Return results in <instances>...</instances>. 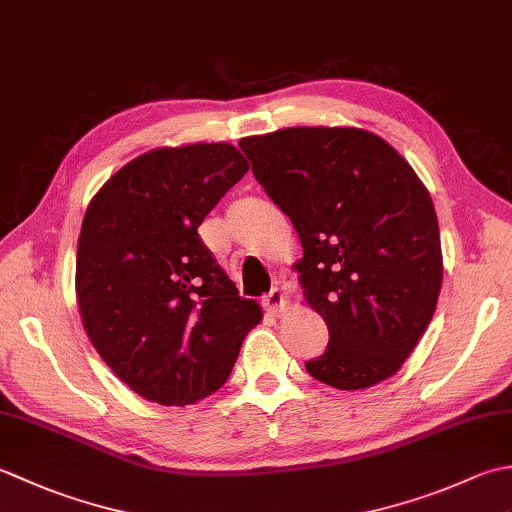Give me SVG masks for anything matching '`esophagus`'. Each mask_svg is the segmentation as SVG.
Here are the masks:
<instances>
[{
    "mask_svg": "<svg viewBox=\"0 0 512 512\" xmlns=\"http://www.w3.org/2000/svg\"><path fill=\"white\" fill-rule=\"evenodd\" d=\"M262 303H264V308H266V312H270L273 314V317H279L281 312H284V292H281L279 288H273L268 292V295H264L262 297Z\"/></svg>",
    "mask_w": 512,
    "mask_h": 512,
    "instance_id": "1",
    "label": "esophagus"
}]
</instances>
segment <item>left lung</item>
<instances>
[{
	"mask_svg": "<svg viewBox=\"0 0 512 512\" xmlns=\"http://www.w3.org/2000/svg\"><path fill=\"white\" fill-rule=\"evenodd\" d=\"M303 246V295L330 332L306 363L352 391L394 376L431 323L442 286L436 209L409 162L356 127H288L239 140Z\"/></svg>",
	"mask_w": 512,
	"mask_h": 512,
	"instance_id": "8db88e82",
	"label": "left lung"
}]
</instances>
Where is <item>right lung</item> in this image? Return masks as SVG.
<instances>
[{
  "instance_id": "add662e5",
  "label": "right lung",
  "mask_w": 512,
  "mask_h": 512,
  "mask_svg": "<svg viewBox=\"0 0 512 512\" xmlns=\"http://www.w3.org/2000/svg\"><path fill=\"white\" fill-rule=\"evenodd\" d=\"M228 143L160 147L94 195L76 248L83 328L112 372L158 405L220 389L262 308L242 299L198 226L244 178Z\"/></svg>"
}]
</instances>
